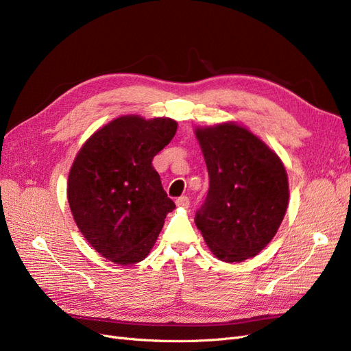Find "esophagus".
Masks as SVG:
<instances>
[{"instance_id": "34e87169", "label": "esophagus", "mask_w": 351, "mask_h": 351, "mask_svg": "<svg viewBox=\"0 0 351 351\" xmlns=\"http://www.w3.org/2000/svg\"><path fill=\"white\" fill-rule=\"evenodd\" d=\"M176 204H177L178 208L187 209V208L190 206V200H189V197H186V196H181V197H178V199L176 200Z\"/></svg>"}]
</instances>
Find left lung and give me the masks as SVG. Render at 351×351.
Listing matches in <instances>:
<instances>
[{"label":"left lung","instance_id":"obj_1","mask_svg":"<svg viewBox=\"0 0 351 351\" xmlns=\"http://www.w3.org/2000/svg\"><path fill=\"white\" fill-rule=\"evenodd\" d=\"M209 173L196 226L213 256L226 263L256 257L280 228L289 180L280 156L237 122L195 128Z\"/></svg>","mask_w":351,"mask_h":351}]
</instances>
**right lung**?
Segmentation results:
<instances>
[{
    "label": "right lung",
    "instance_id": "add662e5",
    "mask_svg": "<svg viewBox=\"0 0 351 351\" xmlns=\"http://www.w3.org/2000/svg\"><path fill=\"white\" fill-rule=\"evenodd\" d=\"M170 117L119 116L84 142L71 165L66 196L87 243L106 260L142 261L176 204L167 197L154 156L171 142Z\"/></svg>",
    "mask_w": 351,
    "mask_h": 351
}]
</instances>
